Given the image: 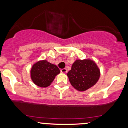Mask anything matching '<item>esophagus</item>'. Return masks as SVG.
Returning <instances> with one entry per match:
<instances>
[{"label":"esophagus","mask_w":128,"mask_h":128,"mask_svg":"<svg viewBox=\"0 0 128 128\" xmlns=\"http://www.w3.org/2000/svg\"><path fill=\"white\" fill-rule=\"evenodd\" d=\"M60 71H61L62 73H66V72H67V70L66 69V68H63V69H61Z\"/></svg>","instance_id":"34e87169"}]
</instances>
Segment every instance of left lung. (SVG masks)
<instances>
[{"label":"left lung","mask_w":128,"mask_h":128,"mask_svg":"<svg viewBox=\"0 0 128 128\" xmlns=\"http://www.w3.org/2000/svg\"><path fill=\"white\" fill-rule=\"evenodd\" d=\"M67 76L74 88L79 91H86L96 84L100 78V71L92 60H77Z\"/></svg>","instance_id":"left-lung-1"}]
</instances>
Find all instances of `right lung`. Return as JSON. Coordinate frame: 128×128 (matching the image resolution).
<instances>
[{
  "label": "right lung",
  "mask_w": 128,
  "mask_h": 128,
  "mask_svg": "<svg viewBox=\"0 0 128 128\" xmlns=\"http://www.w3.org/2000/svg\"><path fill=\"white\" fill-rule=\"evenodd\" d=\"M60 73V70L56 65L42 60L33 65L30 71L31 79L34 83L40 87H47Z\"/></svg>",
  "instance_id": "add662e5"
}]
</instances>
